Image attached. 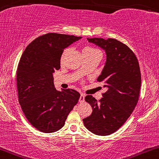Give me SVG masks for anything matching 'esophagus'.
Wrapping results in <instances>:
<instances>
[{"instance_id": "esophagus-1", "label": "esophagus", "mask_w": 159, "mask_h": 159, "mask_svg": "<svg viewBox=\"0 0 159 159\" xmlns=\"http://www.w3.org/2000/svg\"><path fill=\"white\" fill-rule=\"evenodd\" d=\"M85 99V95L84 94H81L80 95V102H83Z\"/></svg>"}]
</instances>
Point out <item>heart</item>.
I'll list each match as a JSON object with an SVG mask.
<instances>
[{"instance_id":"obj_1","label":"heart","mask_w":159,"mask_h":159,"mask_svg":"<svg viewBox=\"0 0 159 159\" xmlns=\"http://www.w3.org/2000/svg\"><path fill=\"white\" fill-rule=\"evenodd\" d=\"M68 51V49H66V50H64V52L63 53V54H62V57H61V60H63V59L64 58L65 55H66V52ZM96 52H99L97 50H96L95 48H93V47H85L83 49V53H96Z\"/></svg>"}]
</instances>
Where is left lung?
Listing matches in <instances>:
<instances>
[{
    "mask_svg": "<svg viewBox=\"0 0 159 159\" xmlns=\"http://www.w3.org/2000/svg\"><path fill=\"white\" fill-rule=\"evenodd\" d=\"M87 40L106 53V64L97 81L102 82L107 90L99 102L90 95L85 97L93 112L83 121L93 133L108 135L125 123L136 106L141 87L139 64L128 46L116 39Z\"/></svg>",
    "mask_w": 159,
    "mask_h": 159,
    "instance_id": "8db88e82",
    "label": "left lung"
}]
</instances>
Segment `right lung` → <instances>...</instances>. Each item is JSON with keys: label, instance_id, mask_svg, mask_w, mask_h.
Listing matches in <instances>:
<instances>
[{"label": "right lung", "instance_id": "add662e5", "mask_svg": "<svg viewBox=\"0 0 159 159\" xmlns=\"http://www.w3.org/2000/svg\"><path fill=\"white\" fill-rule=\"evenodd\" d=\"M81 37L48 33L26 47L17 70L18 100L31 125L44 133L60 130L80 94L74 89L57 91L53 73L60 70L63 50Z\"/></svg>", "mask_w": 159, "mask_h": 159}]
</instances>
